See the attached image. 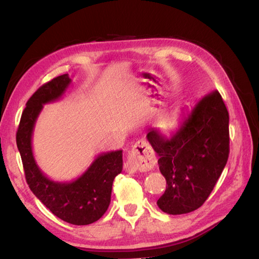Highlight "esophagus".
I'll return each mask as SVG.
<instances>
[{"mask_svg": "<svg viewBox=\"0 0 259 259\" xmlns=\"http://www.w3.org/2000/svg\"><path fill=\"white\" fill-rule=\"evenodd\" d=\"M155 164L156 159L154 152L145 140L139 139L129 152L124 168L126 172L134 174L137 171H148L154 168Z\"/></svg>", "mask_w": 259, "mask_h": 259, "instance_id": "34e87169", "label": "esophagus"}]
</instances>
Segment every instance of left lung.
<instances>
[{
  "instance_id": "1",
  "label": "left lung",
  "mask_w": 259,
  "mask_h": 259,
  "mask_svg": "<svg viewBox=\"0 0 259 259\" xmlns=\"http://www.w3.org/2000/svg\"><path fill=\"white\" fill-rule=\"evenodd\" d=\"M229 119L222 96L214 90L194 104L171 136L148 130L146 137L168 185L156 202L162 211L187 213L208 199L229 159Z\"/></svg>"
}]
</instances>
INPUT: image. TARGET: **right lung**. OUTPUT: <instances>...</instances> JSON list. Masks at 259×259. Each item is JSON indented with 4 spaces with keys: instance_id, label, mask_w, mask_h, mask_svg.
<instances>
[{
    "instance_id": "obj_1",
    "label": "right lung",
    "mask_w": 259,
    "mask_h": 259,
    "mask_svg": "<svg viewBox=\"0 0 259 259\" xmlns=\"http://www.w3.org/2000/svg\"><path fill=\"white\" fill-rule=\"evenodd\" d=\"M72 83L68 74L43 84L28 99L21 114L17 147L23 161L25 177L34 195L64 222L89 225L106 212L111 202L113 181L122 171V151L99 154L80 177L72 182H56L47 177L35 161L32 137L43 105L59 100Z\"/></svg>"
}]
</instances>
